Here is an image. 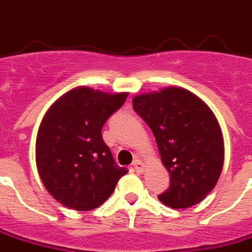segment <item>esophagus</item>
I'll return each mask as SVG.
<instances>
[{
    "mask_svg": "<svg viewBox=\"0 0 252 252\" xmlns=\"http://www.w3.org/2000/svg\"><path fill=\"white\" fill-rule=\"evenodd\" d=\"M133 169L138 172V173H142L144 170V163L142 162V161H139V159H136L135 162H133Z\"/></svg>",
    "mask_w": 252,
    "mask_h": 252,
    "instance_id": "34e87169",
    "label": "esophagus"
}]
</instances>
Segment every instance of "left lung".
<instances>
[{"label": "left lung", "mask_w": 252, "mask_h": 252, "mask_svg": "<svg viewBox=\"0 0 252 252\" xmlns=\"http://www.w3.org/2000/svg\"><path fill=\"white\" fill-rule=\"evenodd\" d=\"M132 108L154 133L170 187L158 196L187 209L216 187L224 165V138L212 109L191 91L165 87L132 98Z\"/></svg>", "instance_id": "8db88e82"}]
</instances>
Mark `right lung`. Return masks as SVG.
Returning <instances> with one entry per match:
<instances>
[{"mask_svg":"<svg viewBox=\"0 0 252 252\" xmlns=\"http://www.w3.org/2000/svg\"><path fill=\"white\" fill-rule=\"evenodd\" d=\"M126 96L128 93L76 87L47 109L36 135L35 159L43 186L61 205L93 210L128 172L116 165L101 133Z\"/></svg>","mask_w":252,"mask_h":252,"instance_id":"1","label":"right lung"}]
</instances>
